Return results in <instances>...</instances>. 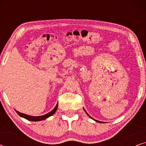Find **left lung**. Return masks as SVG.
<instances>
[{
  "label": "left lung",
  "instance_id": "1",
  "mask_svg": "<svg viewBox=\"0 0 146 146\" xmlns=\"http://www.w3.org/2000/svg\"><path fill=\"white\" fill-rule=\"evenodd\" d=\"M84 111H85V110H84ZM86 113H87V114L88 115V113L87 112H86ZM89 116H90V115H89ZM91 118H92V117H91ZM95 121H97V122H100V123H102V121H98V120H95Z\"/></svg>",
  "mask_w": 146,
  "mask_h": 146
}]
</instances>
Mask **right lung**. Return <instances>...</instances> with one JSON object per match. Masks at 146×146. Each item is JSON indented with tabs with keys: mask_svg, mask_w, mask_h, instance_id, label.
Masks as SVG:
<instances>
[{
	"mask_svg": "<svg viewBox=\"0 0 146 146\" xmlns=\"http://www.w3.org/2000/svg\"><path fill=\"white\" fill-rule=\"evenodd\" d=\"M58 106V104H57L56 106V107L51 111H50L49 113H46V114H45V115H40V116H31V115H27V114H25V113L19 112V111H18L17 110H16V112H17L18 114L20 115V116L23 117H24V118L28 119V120L35 121H41V120H43V119H46L48 117L51 116L52 115H53L54 113L56 112V111L57 110Z\"/></svg>",
	"mask_w": 146,
	"mask_h": 146,
	"instance_id": "right-lung-1",
	"label": "right lung"
}]
</instances>
